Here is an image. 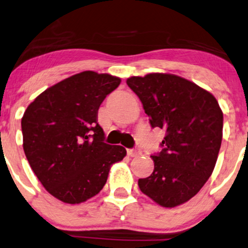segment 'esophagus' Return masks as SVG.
<instances>
[{
    "instance_id": "1",
    "label": "esophagus",
    "mask_w": 248,
    "mask_h": 248,
    "mask_svg": "<svg viewBox=\"0 0 248 248\" xmlns=\"http://www.w3.org/2000/svg\"><path fill=\"white\" fill-rule=\"evenodd\" d=\"M127 155L131 156V158H134V156L140 155V149H137V147H135V149H128Z\"/></svg>"
}]
</instances>
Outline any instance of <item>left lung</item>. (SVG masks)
<instances>
[{
  "mask_svg": "<svg viewBox=\"0 0 248 248\" xmlns=\"http://www.w3.org/2000/svg\"><path fill=\"white\" fill-rule=\"evenodd\" d=\"M152 128L165 129L162 150L151 155L153 173L140 191L162 207H176L199 192L214 170L222 142L223 113L211 93L167 73L131 77Z\"/></svg>",
  "mask_w": 248,
  "mask_h": 248,
  "instance_id": "obj_1",
  "label": "left lung"
}]
</instances>
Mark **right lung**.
<instances>
[{
	"instance_id": "1",
	"label": "right lung",
	"mask_w": 248,
	"mask_h": 248,
	"mask_svg": "<svg viewBox=\"0 0 248 248\" xmlns=\"http://www.w3.org/2000/svg\"><path fill=\"white\" fill-rule=\"evenodd\" d=\"M120 82L113 75L81 72L48 88L25 111V155L45 189L62 202L96 196L111 166L127 155L121 145L104 143L97 122L99 106Z\"/></svg>"
}]
</instances>
